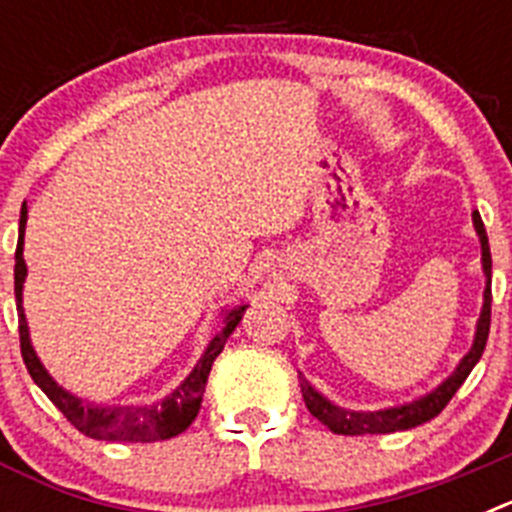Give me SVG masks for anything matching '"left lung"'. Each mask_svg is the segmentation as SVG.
I'll return each instance as SVG.
<instances>
[{"label":"left lung","instance_id":"1","mask_svg":"<svg viewBox=\"0 0 512 512\" xmlns=\"http://www.w3.org/2000/svg\"><path fill=\"white\" fill-rule=\"evenodd\" d=\"M474 230L479 235V248H482V271H485V292H482V310H479L477 328H474V341L467 354L461 356V361L456 364L454 372L438 384L436 390L425 392V395L415 397L410 402H402V405H392V408L382 410H346L338 408L336 402H330L328 397L320 395L310 382L300 374V390L305 397V405L315 418L323 425H328L330 431L338 433V436H364V433H395V431H408L415 425L428 423L431 418H436L446 405H449L451 397L456 395L464 379L469 377L477 361L482 359V351H485L487 336H490V305H492V256H490V241H487V230L479 212H472Z\"/></svg>","mask_w":512,"mask_h":512}]
</instances>
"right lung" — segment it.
<instances>
[{
	"instance_id": "add662e5",
	"label": "right lung",
	"mask_w": 512,
	"mask_h": 512,
	"mask_svg": "<svg viewBox=\"0 0 512 512\" xmlns=\"http://www.w3.org/2000/svg\"><path fill=\"white\" fill-rule=\"evenodd\" d=\"M25 225H27V207L22 205L20 210V241H17L15 251V300H17V318H20V348L22 359H25L27 372L33 377L40 390L48 395V400L66 415L76 431L84 436L97 438V441H133V443H153L166 441V438L179 436L187 431L192 420L197 418L202 405V395H205L207 374L212 369V361L223 351L225 341L235 330V325L241 323L243 312L248 305L225 307L223 310V330L207 343L202 351L200 361L194 364L192 372L184 377L182 384H176L174 392L156 400L151 405H112V408H102L94 402L81 400L74 392L63 390L61 384L48 374L43 361L35 354L33 341H30V328H27L25 307H22V289H25L27 279V264L22 256L25 248Z\"/></svg>"
}]
</instances>
